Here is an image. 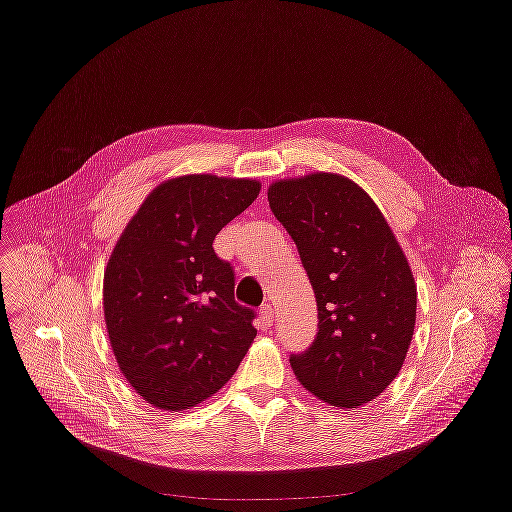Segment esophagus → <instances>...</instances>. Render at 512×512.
I'll use <instances>...</instances> for the list:
<instances>
[{
	"label": "esophagus",
	"instance_id": "34e87169",
	"mask_svg": "<svg viewBox=\"0 0 512 512\" xmlns=\"http://www.w3.org/2000/svg\"><path fill=\"white\" fill-rule=\"evenodd\" d=\"M259 317H261V323H263V327H271L273 325V321H275V309H273V305L271 303H265V305H261V309H259Z\"/></svg>",
	"mask_w": 512,
	"mask_h": 512
}]
</instances>
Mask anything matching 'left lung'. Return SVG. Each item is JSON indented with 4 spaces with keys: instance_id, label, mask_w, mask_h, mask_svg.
<instances>
[{
    "instance_id": "left-lung-1",
    "label": "left lung",
    "mask_w": 512,
    "mask_h": 512,
    "mask_svg": "<svg viewBox=\"0 0 512 512\" xmlns=\"http://www.w3.org/2000/svg\"><path fill=\"white\" fill-rule=\"evenodd\" d=\"M317 301V333L289 364L313 396L356 408L398 376L416 323L410 265L376 203L350 179L319 173L269 187Z\"/></svg>"
}]
</instances>
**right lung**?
I'll use <instances>...</instances> for the list:
<instances>
[{
	"label": "right lung",
	"mask_w": 512,
	"mask_h": 512,
	"mask_svg": "<svg viewBox=\"0 0 512 512\" xmlns=\"http://www.w3.org/2000/svg\"><path fill=\"white\" fill-rule=\"evenodd\" d=\"M259 183L213 175L154 189L104 273V315L118 368L148 404L187 410L219 392L257 335L235 301L233 265L213 241L259 195Z\"/></svg>",
	"instance_id": "1"
}]
</instances>
